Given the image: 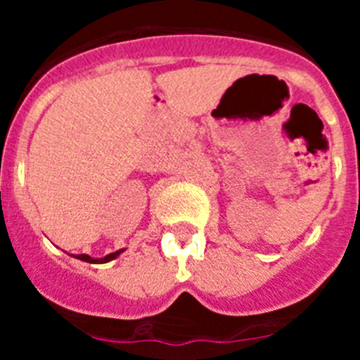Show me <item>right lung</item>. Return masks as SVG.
<instances>
[{
    "mask_svg": "<svg viewBox=\"0 0 360 360\" xmlns=\"http://www.w3.org/2000/svg\"><path fill=\"white\" fill-rule=\"evenodd\" d=\"M120 252H122V250H117V252L108 254L106 257H101V259H94V257L86 256V254H81V256H77V257L79 259H82V262H88V263H106V262H111V259H115Z\"/></svg>",
    "mask_w": 360,
    "mask_h": 360,
    "instance_id": "add662e5",
    "label": "right lung"
}]
</instances>
